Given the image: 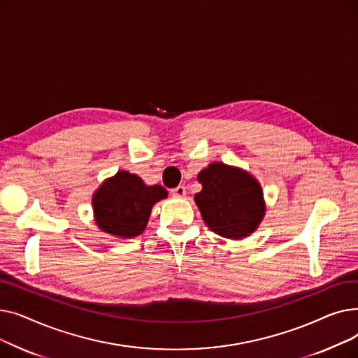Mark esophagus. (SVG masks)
I'll use <instances>...</instances> for the list:
<instances>
[{"label": "esophagus", "instance_id": "esophagus-1", "mask_svg": "<svg viewBox=\"0 0 358 358\" xmlns=\"http://www.w3.org/2000/svg\"><path fill=\"white\" fill-rule=\"evenodd\" d=\"M171 194L174 196V197H184L185 196V187L184 185H178V187H176V189H173L171 190Z\"/></svg>", "mask_w": 358, "mask_h": 358}]
</instances>
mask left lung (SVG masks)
Masks as SVG:
<instances>
[{
  "label": "left lung",
  "instance_id": "8db88e82",
  "mask_svg": "<svg viewBox=\"0 0 358 358\" xmlns=\"http://www.w3.org/2000/svg\"><path fill=\"white\" fill-rule=\"evenodd\" d=\"M203 185L194 201L204 223L215 234L242 239L251 235L266 213L259 182L241 168L213 162L197 176Z\"/></svg>",
  "mask_w": 358,
  "mask_h": 358
}]
</instances>
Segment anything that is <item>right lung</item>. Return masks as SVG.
Segmentation results:
<instances>
[{"label":"right lung","instance_id":"add662e5","mask_svg":"<svg viewBox=\"0 0 358 358\" xmlns=\"http://www.w3.org/2000/svg\"><path fill=\"white\" fill-rule=\"evenodd\" d=\"M166 196L162 185H146L136 174L119 171L94 193V217L103 232L134 238L145 231L152 206Z\"/></svg>","mask_w":358,"mask_h":358}]
</instances>
